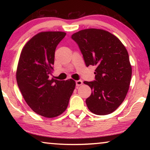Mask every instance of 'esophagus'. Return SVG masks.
<instances>
[{
    "label": "esophagus",
    "mask_w": 150,
    "mask_h": 150,
    "mask_svg": "<svg viewBox=\"0 0 150 150\" xmlns=\"http://www.w3.org/2000/svg\"><path fill=\"white\" fill-rule=\"evenodd\" d=\"M82 84H83V81H82L81 80H78V81H76V86H80Z\"/></svg>",
    "instance_id": "obj_1"
}]
</instances>
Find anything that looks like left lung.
Wrapping results in <instances>:
<instances>
[{
  "label": "left lung",
  "instance_id": "1",
  "mask_svg": "<svg viewBox=\"0 0 150 150\" xmlns=\"http://www.w3.org/2000/svg\"><path fill=\"white\" fill-rule=\"evenodd\" d=\"M79 46L87 67L94 65L95 81H84L91 89L86 100L90 111L104 115L115 111L128 93L132 76L128 53L110 33L89 28L71 35Z\"/></svg>",
  "mask_w": 150,
  "mask_h": 150
}]
</instances>
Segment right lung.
<instances>
[{
  "instance_id": "add662e5",
  "label": "right lung",
  "mask_w": 150,
  "mask_h": 150,
  "mask_svg": "<svg viewBox=\"0 0 150 150\" xmlns=\"http://www.w3.org/2000/svg\"><path fill=\"white\" fill-rule=\"evenodd\" d=\"M66 33L42 32L26 43L18 62L16 80L24 100L40 115L51 118L66 110L76 83L50 79L57 45Z\"/></svg>"
}]
</instances>
